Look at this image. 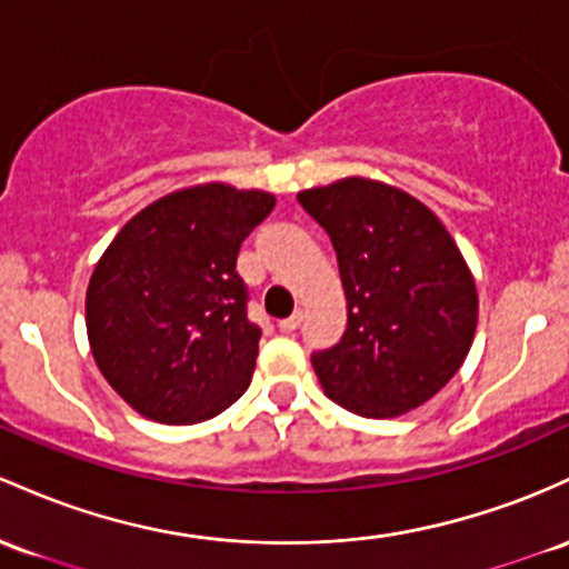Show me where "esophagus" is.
<instances>
[{
    "label": "esophagus",
    "instance_id": "34e87169",
    "mask_svg": "<svg viewBox=\"0 0 569 569\" xmlns=\"http://www.w3.org/2000/svg\"><path fill=\"white\" fill-rule=\"evenodd\" d=\"M303 322V309H296L287 319H279V328L284 330V333H292V330H298V325Z\"/></svg>",
    "mask_w": 569,
    "mask_h": 569
}]
</instances>
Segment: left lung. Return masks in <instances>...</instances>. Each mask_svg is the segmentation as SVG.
Wrapping results in <instances>:
<instances>
[{"label": "left lung", "instance_id": "8db88e82", "mask_svg": "<svg viewBox=\"0 0 569 569\" xmlns=\"http://www.w3.org/2000/svg\"><path fill=\"white\" fill-rule=\"evenodd\" d=\"M333 241L347 333L311 357L325 395L368 419L413 411L462 368L476 279L430 207L395 184L343 177L298 193Z\"/></svg>", "mask_w": 569, "mask_h": 569}]
</instances>
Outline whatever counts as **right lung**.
<instances>
[{
	"label": "right lung",
	"instance_id": "right-lung-1",
	"mask_svg": "<svg viewBox=\"0 0 569 569\" xmlns=\"http://www.w3.org/2000/svg\"><path fill=\"white\" fill-rule=\"evenodd\" d=\"M273 199L201 182L147 203L96 263L88 343L101 376L161 425L212 419L250 387L260 328L236 254Z\"/></svg>",
	"mask_w": 569,
	"mask_h": 569
}]
</instances>
